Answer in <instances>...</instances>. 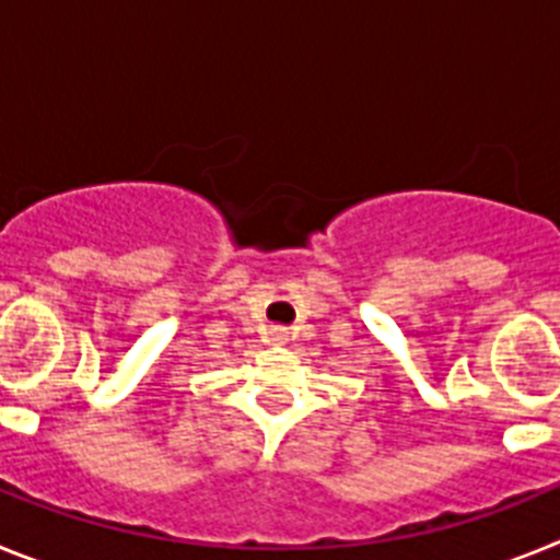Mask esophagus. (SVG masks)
<instances>
[{"label":"esophagus","instance_id":"34e87169","mask_svg":"<svg viewBox=\"0 0 560 560\" xmlns=\"http://www.w3.org/2000/svg\"><path fill=\"white\" fill-rule=\"evenodd\" d=\"M269 334H271V341H280V345H283V341H289V330L280 328V325H275Z\"/></svg>","mask_w":560,"mask_h":560}]
</instances>
